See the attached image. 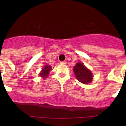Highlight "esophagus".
I'll return each instance as SVG.
<instances>
[{
    "label": "esophagus",
    "mask_w": 126,
    "mask_h": 126,
    "mask_svg": "<svg viewBox=\"0 0 126 126\" xmlns=\"http://www.w3.org/2000/svg\"><path fill=\"white\" fill-rule=\"evenodd\" d=\"M66 63H67V61H63L61 62V64H62V65H65Z\"/></svg>",
    "instance_id": "obj_1"
}]
</instances>
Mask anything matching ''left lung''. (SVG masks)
Here are the masks:
<instances>
[{
  "mask_svg": "<svg viewBox=\"0 0 126 126\" xmlns=\"http://www.w3.org/2000/svg\"><path fill=\"white\" fill-rule=\"evenodd\" d=\"M73 71L77 80L82 84H89L93 80L92 72L84 66V63H77L73 67Z\"/></svg>",
  "mask_w": 126,
  "mask_h": 126,
  "instance_id": "8db88e82",
  "label": "left lung"
}]
</instances>
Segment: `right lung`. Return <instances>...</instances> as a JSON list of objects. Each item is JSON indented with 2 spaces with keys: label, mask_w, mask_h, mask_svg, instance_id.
Wrapping results in <instances>:
<instances>
[{
  "label": "right lung",
  "mask_w": 126,
  "mask_h": 126,
  "mask_svg": "<svg viewBox=\"0 0 126 126\" xmlns=\"http://www.w3.org/2000/svg\"><path fill=\"white\" fill-rule=\"evenodd\" d=\"M51 69V67L50 65H44V68H42V71L39 74V77H42L43 79L47 78V77L49 75V71Z\"/></svg>",
  "instance_id": "obj_1"
}]
</instances>
